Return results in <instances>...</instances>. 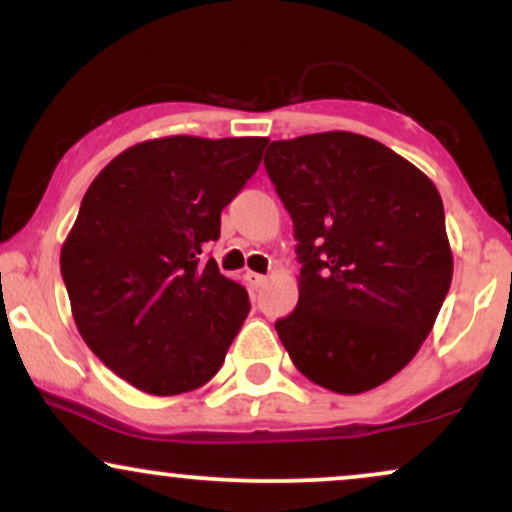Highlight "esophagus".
Listing matches in <instances>:
<instances>
[{
    "instance_id": "34e87169",
    "label": "esophagus",
    "mask_w": 512,
    "mask_h": 512,
    "mask_svg": "<svg viewBox=\"0 0 512 512\" xmlns=\"http://www.w3.org/2000/svg\"><path fill=\"white\" fill-rule=\"evenodd\" d=\"M248 281H250L252 289H260V286L267 284V276L257 274V272H248Z\"/></svg>"
}]
</instances>
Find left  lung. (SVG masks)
Wrapping results in <instances>:
<instances>
[{"mask_svg": "<svg viewBox=\"0 0 512 512\" xmlns=\"http://www.w3.org/2000/svg\"><path fill=\"white\" fill-rule=\"evenodd\" d=\"M264 168L303 264L296 310L274 325L293 366L339 395L387 383L421 349L452 281L436 185L354 132L272 142Z\"/></svg>", "mask_w": 512, "mask_h": 512, "instance_id": "left-lung-1", "label": "left lung"}]
</instances>
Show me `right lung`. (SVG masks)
<instances>
[{
  "instance_id": "1",
  "label": "right lung",
  "mask_w": 512,
  "mask_h": 512,
  "mask_svg": "<svg viewBox=\"0 0 512 512\" xmlns=\"http://www.w3.org/2000/svg\"><path fill=\"white\" fill-rule=\"evenodd\" d=\"M267 137L149 139L86 190L60 267L88 349L146 395H182L219 373L250 313L214 257L221 209L262 161Z\"/></svg>"
}]
</instances>
